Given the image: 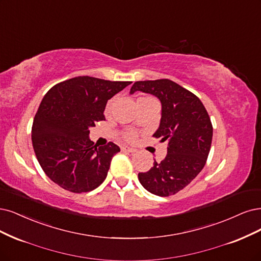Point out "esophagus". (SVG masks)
<instances>
[{
    "label": "esophagus",
    "mask_w": 261,
    "mask_h": 261,
    "mask_svg": "<svg viewBox=\"0 0 261 261\" xmlns=\"http://www.w3.org/2000/svg\"><path fill=\"white\" fill-rule=\"evenodd\" d=\"M122 151L128 152V153H134V152H136V150H135L134 148H129V147H123V148H122Z\"/></svg>",
    "instance_id": "esophagus-1"
}]
</instances>
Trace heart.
<instances>
[{
    "label": "heart",
    "instance_id": "1",
    "mask_svg": "<svg viewBox=\"0 0 261 261\" xmlns=\"http://www.w3.org/2000/svg\"><path fill=\"white\" fill-rule=\"evenodd\" d=\"M125 138H126L129 141H133L135 138H136V133L129 130V132H127L126 134H125Z\"/></svg>",
    "mask_w": 261,
    "mask_h": 261
}]
</instances>
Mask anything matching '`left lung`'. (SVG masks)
<instances>
[{
	"label": "left lung",
	"instance_id": "obj_1",
	"mask_svg": "<svg viewBox=\"0 0 261 261\" xmlns=\"http://www.w3.org/2000/svg\"><path fill=\"white\" fill-rule=\"evenodd\" d=\"M140 91L156 96L162 103L160 127L153 135L167 141V154L146 173L142 187L159 196L182 190L203 169L213 138V125L204 105L193 93L168 79L137 81L130 94Z\"/></svg>",
	"mask_w": 261,
	"mask_h": 261
}]
</instances>
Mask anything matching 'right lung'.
<instances>
[{
  "mask_svg": "<svg viewBox=\"0 0 261 261\" xmlns=\"http://www.w3.org/2000/svg\"><path fill=\"white\" fill-rule=\"evenodd\" d=\"M132 82L76 76L45 94L32 124L34 153L46 176L65 190L89 192L108 175L120 148L112 141L96 148L89 127L105 121L108 100Z\"/></svg>",
  "mask_w": 261,
  "mask_h": 261,
  "instance_id": "add662e5",
  "label": "right lung"
}]
</instances>
